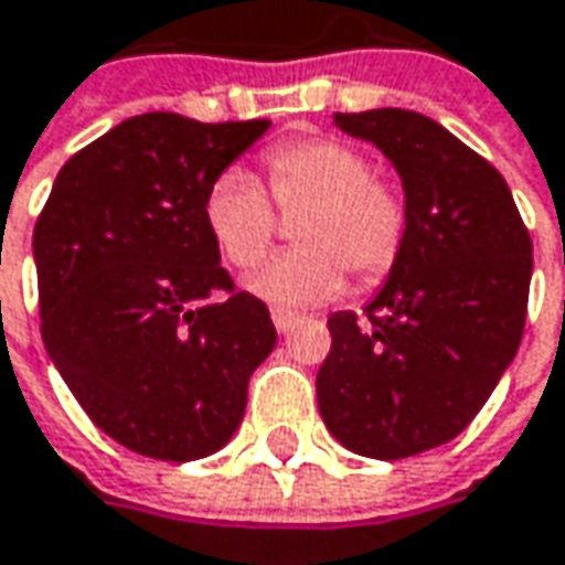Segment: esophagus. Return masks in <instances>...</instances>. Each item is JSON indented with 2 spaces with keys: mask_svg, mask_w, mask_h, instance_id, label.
<instances>
[{
  "mask_svg": "<svg viewBox=\"0 0 565 565\" xmlns=\"http://www.w3.org/2000/svg\"><path fill=\"white\" fill-rule=\"evenodd\" d=\"M271 320H275V330H278V333H290V330L297 327V317H294V313H284V310H275Z\"/></svg>",
  "mask_w": 565,
  "mask_h": 565,
  "instance_id": "34e87169",
  "label": "esophagus"
}]
</instances>
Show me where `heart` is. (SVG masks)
<instances>
[{
  "mask_svg": "<svg viewBox=\"0 0 565 565\" xmlns=\"http://www.w3.org/2000/svg\"><path fill=\"white\" fill-rule=\"evenodd\" d=\"M275 210H303L290 232L297 248L255 271L248 290L281 310L335 297L345 271L362 287L385 281L407 245V193L375 174L365 148L335 135H310L265 151V186L238 168L210 183L203 220L232 268H255L271 252Z\"/></svg>",
  "mask_w": 565,
  "mask_h": 565,
  "instance_id": "heart-1",
  "label": "heart"
}]
</instances>
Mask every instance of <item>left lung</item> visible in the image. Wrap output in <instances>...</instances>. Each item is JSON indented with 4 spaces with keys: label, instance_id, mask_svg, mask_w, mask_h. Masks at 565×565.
I'll return each instance as SVG.
<instances>
[{
    "label": "left lung",
    "instance_id": "1",
    "mask_svg": "<svg viewBox=\"0 0 565 565\" xmlns=\"http://www.w3.org/2000/svg\"><path fill=\"white\" fill-rule=\"evenodd\" d=\"M397 168L407 245L369 320L330 317L320 417L352 452L407 459L459 436L511 365L527 320L534 245L504 178L411 109L335 113Z\"/></svg>",
    "mask_w": 565,
    "mask_h": 565
}]
</instances>
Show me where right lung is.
I'll return each instance as SVG.
<instances>
[{
	"label": "right lung",
	"instance_id": "add662e5",
	"mask_svg": "<svg viewBox=\"0 0 565 565\" xmlns=\"http://www.w3.org/2000/svg\"><path fill=\"white\" fill-rule=\"evenodd\" d=\"M268 126L126 119L61 168L34 223L47 355L89 420L148 459L223 449L278 342L203 220L210 183Z\"/></svg>",
	"mask_w": 565,
	"mask_h": 565
}]
</instances>
